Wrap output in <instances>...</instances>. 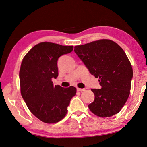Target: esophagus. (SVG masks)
Wrapping results in <instances>:
<instances>
[{
    "label": "esophagus",
    "instance_id": "obj_1",
    "mask_svg": "<svg viewBox=\"0 0 147 147\" xmlns=\"http://www.w3.org/2000/svg\"><path fill=\"white\" fill-rule=\"evenodd\" d=\"M85 89H80V88H77V91L78 92H82V91H84Z\"/></svg>",
    "mask_w": 147,
    "mask_h": 147
}]
</instances>
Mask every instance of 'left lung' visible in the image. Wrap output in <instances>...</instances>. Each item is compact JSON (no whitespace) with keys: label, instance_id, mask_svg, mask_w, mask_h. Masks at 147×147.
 <instances>
[{"label":"left lung","instance_id":"obj_1","mask_svg":"<svg viewBox=\"0 0 147 147\" xmlns=\"http://www.w3.org/2000/svg\"><path fill=\"white\" fill-rule=\"evenodd\" d=\"M74 52L92 75L99 78L101 89H92L94 100L89 108L95 115L110 117L121 111L129 96L132 65L118 44L100 40L74 47Z\"/></svg>","mask_w":147,"mask_h":147}]
</instances>
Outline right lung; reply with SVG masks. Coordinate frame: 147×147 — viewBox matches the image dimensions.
Instances as JSON below:
<instances>
[{"instance_id": "1", "label": "right lung", "mask_w": 147, "mask_h": 147, "mask_svg": "<svg viewBox=\"0 0 147 147\" xmlns=\"http://www.w3.org/2000/svg\"><path fill=\"white\" fill-rule=\"evenodd\" d=\"M73 50V46L41 42L29 51L21 63V95L31 113L46 123L64 118L76 93L74 87L63 88L52 82L58 76V59Z\"/></svg>"}]
</instances>
